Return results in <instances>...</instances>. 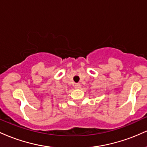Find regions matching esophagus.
<instances>
[{
	"label": "esophagus",
	"instance_id": "esophagus-1",
	"mask_svg": "<svg viewBox=\"0 0 147 147\" xmlns=\"http://www.w3.org/2000/svg\"><path fill=\"white\" fill-rule=\"evenodd\" d=\"M81 88L80 84H75V88H76V89H79V88Z\"/></svg>",
	"mask_w": 147,
	"mask_h": 147
}]
</instances>
